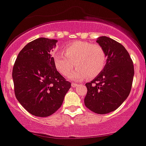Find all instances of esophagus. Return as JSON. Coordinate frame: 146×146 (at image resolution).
<instances>
[{
  "label": "esophagus",
  "instance_id": "obj_1",
  "mask_svg": "<svg viewBox=\"0 0 146 146\" xmlns=\"http://www.w3.org/2000/svg\"><path fill=\"white\" fill-rule=\"evenodd\" d=\"M71 86L73 87H77V86H78V84H77L76 83H72Z\"/></svg>",
  "mask_w": 146,
  "mask_h": 146
}]
</instances>
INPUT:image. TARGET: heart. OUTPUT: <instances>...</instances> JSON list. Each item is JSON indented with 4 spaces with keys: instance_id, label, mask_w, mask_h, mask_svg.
I'll return each instance as SVG.
<instances>
[{
    "instance_id": "b5f03b06",
    "label": "heart",
    "mask_w": 146,
    "mask_h": 146,
    "mask_svg": "<svg viewBox=\"0 0 146 146\" xmlns=\"http://www.w3.org/2000/svg\"><path fill=\"white\" fill-rule=\"evenodd\" d=\"M63 51H54L52 58L56 69L63 76L77 69L70 76L73 80L98 76L104 70L107 62L106 51L98 44L87 41H75L66 45Z\"/></svg>"
}]
</instances>
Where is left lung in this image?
<instances>
[{"label":"left lung","mask_w":146,"mask_h":146,"mask_svg":"<svg viewBox=\"0 0 146 146\" xmlns=\"http://www.w3.org/2000/svg\"><path fill=\"white\" fill-rule=\"evenodd\" d=\"M97 42L107 56L104 70L90 83L86 84L84 104L97 114H107L117 110L129 96L134 74V64L123 45L107 36Z\"/></svg>","instance_id":"1"}]
</instances>
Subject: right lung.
I'll return each instance as SVG.
<instances>
[{"label": "right lung", "instance_id": "right-lung-1", "mask_svg": "<svg viewBox=\"0 0 146 146\" xmlns=\"http://www.w3.org/2000/svg\"><path fill=\"white\" fill-rule=\"evenodd\" d=\"M56 40L38 38L17 56L12 70L16 98L29 113L48 117L57 111L71 87L57 71L50 55Z\"/></svg>", "mask_w": 146, "mask_h": 146}]
</instances>
